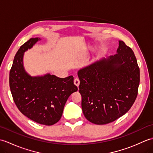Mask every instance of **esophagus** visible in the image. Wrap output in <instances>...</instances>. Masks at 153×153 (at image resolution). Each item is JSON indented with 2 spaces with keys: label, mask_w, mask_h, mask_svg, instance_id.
<instances>
[{
  "label": "esophagus",
  "mask_w": 153,
  "mask_h": 153,
  "mask_svg": "<svg viewBox=\"0 0 153 153\" xmlns=\"http://www.w3.org/2000/svg\"><path fill=\"white\" fill-rule=\"evenodd\" d=\"M79 83H80V81H79V79L78 78H76V79H74V84L77 87H79Z\"/></svg>",
  "instance_id": "esophagus-1"
}]
</instances>
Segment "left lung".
<instances>
[{"instance_id": "8db88e82", "label": "left lung", "mask_w": 153, "mask_h": 153, "mask_svg": "<svg viewBox=\"0 0 153 153\" xmlns=\"http://www.w3.org/2000/svg\"><path fill=\"white\" fill-rule=\"evenodd\" d=\"M82 108L87 120L106 124L124 115L137 98L140 71L131 48L119 41L117 53L80 69Z\"/></svg>"}]
</instances>
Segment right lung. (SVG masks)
I'll list each match as a JSON object with an SVG mask.
<instances>
[{
    "label": "right lung",
    "instance_id": "add662e5",
    "mask_svg": "<svg viewBox=\"0 0 153 153\" xmlns=\"http://www.w3.org/2000/svg\"><path fill=\"white\" fill-rule=\"evenodd\" d=\"M39 38H31L22 45L14 56L10 71L9 84L16 106L23 114L38 123L51 126L59 121L68 99L77 87L74 77L60 78L48 74L31 77L23 64L24 52Z\"/></svg>",
    "mask_w": 153,
    "mask_h": 153
}]
</instances>
